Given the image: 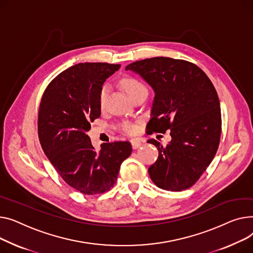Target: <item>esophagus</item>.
<instances>
[{
  "instance_id": "esophagus-1",
  "label": "esophagus",
  "mask_w": 253,
  "mask_h": 253,
  "mask_svg": "<svg viewBox=\"0 0 253 253\" xmlns=\"http://www.w3.org/2000/svg\"><path fill=\"white\" fill-rule=\"evenodd\" d=\"M130 142H131V146L133 149H138L139 147L142 146V142L139 139H132Z\"/></svg>"
}]
</instances>
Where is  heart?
Masks as SVG:
<instances>
[{"mask_svg": "<svg viewBox=\"0 0 253 253\" xmlns=\"http://www.w3.org/2000/svg\"><path fill=\"white\" fill-rule=\"evenodd\" d=\"M123 84H124V87L126 88V93L128 94L129 97L132 96L133 94H136L137 92L145 90V88H146V86L140 81H138L137 79H133V78L125 79L124 82H123ZM108 91H109V85L104 84L101 88L100 96H99V103H100L101 106L103 105L104 102H105V100H106ZM122 129L124 131L127 132V133H130V132L135 130V126H133L131 124H124L122 126Z\"/></svg>", "mask_w": 253, "mask_h": 253, "instance_id": "obj_1", "label": "heart"}]
</instances>
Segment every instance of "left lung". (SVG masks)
Here are the masks:
<instances>
[{
  "label": "left lung",
  "mask_w": 253,
  "mask_h": 253,
  "mask_svg": "<svg viewBox=\"0 0 253 253\" xmlns=\"http://www.w3.org/2000/svg\"><path fill=\"white\" fill-rule=\"evenodd\" d=\"M154 91L150 132L170 129V142L158 149L148 171L153 183L168 191L194 185L212 161L219 144L221 116L215 88L195 64L169 57H154L128 64Z\"/></svg>",
  "instance_id": "left-lung-1"
}]
</instances>
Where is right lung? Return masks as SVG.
Here are the masks:
<instances>
[{"instance_id":"1","label":"right lung","mask_w":253,"mask_h":253,"mask_svg":"<svg viewBox=\"0 0 253 253\" xmlns=\"http://www.w3.org/2000/svg\"><path fill=\"white\" fill-rule=\"evenodd\" d=\"M120 67L73 65L49 84L41 101L38 130L42 150L62 179L85 195L108 191L132 151L128 142L103 143L96 151L87 136L90 123L101 115L102 85Z\"/></svg>"}]
</instances>
